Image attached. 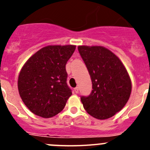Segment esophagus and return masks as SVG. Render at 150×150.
Masks as SVG:
<instances>
[{"instance_id": "obj_1", "label": "esophagus", "mask_w": 150, "mask_h": 150, "mask_svg": "<svg viewBox=\"0 0 150 150\" xmlns=\"http://www.w3.org/2000/svg\"><path fill=\"white\" fill-rule=\"evenodd\" d=\"M74 92H75V93H76V94H77L78 92H79V88H78V87H76V88H74Z\"/></svg>"}]
</instances>
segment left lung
<instances>
[{"label":"left lung","mask_w":150,"mask_h":150,"mask_svg":"<svg viewBox=\"0 0 150 150\" xmlns=\"http://www.w3.org/2000/svg\"><path fill=\"white\" fill-rule=\"evenodd\" d=\"M78 50L91 76L92 91L81 96L84 109L98 120L114 116L126 104L132 81L120 59L110 50L99 46H79Z\"/></svg>","instance_id":"left-lung-1"}]
</instances>
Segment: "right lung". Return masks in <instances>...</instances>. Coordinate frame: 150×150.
<instances>
[{"label":"right lung","instance_id":"1","mask_svg":"<svg viewBox=\"0 0 150 150\" xmlns=\"http://www.w3.org/2000/svg\"><path fill=\"white\" fill-rule=\"evenodd\" d=\"M76 46H47L30 57L21 70L18 89L34 114L50 118L61 112L72 95L65 65Z\"/></svg>","mask_w":150,"mask_h":150}]
</instances>
